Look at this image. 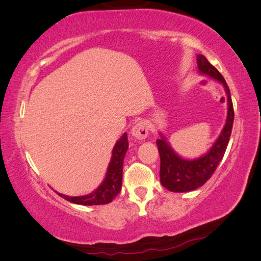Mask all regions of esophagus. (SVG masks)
<instances>
[{
    "instance_id": "1",
    "label": "esophagus",
    "mask_w": 261,
    "mask_h": 261,
    "mask_svg": "<svg viewBox=\"0 0 261 261\" xmlns=\"http://www.w3.org/2000/svg\"><path fill=\"white\" fill-rule=\"evenodd\" d=\"M149 134V129L148 126L144 123V122H139L137 123L134 127L132 128V136L136 139L143 140L145 138H147Z\"/></svg>"
}]
</instances>
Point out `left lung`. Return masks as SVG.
Segmentation results:
<instances>
[{
    "mask_svg": "<svg viewBox=\"0 0 261 261\" xmlns=\"http://www.w3.org/2000/svg\"><path fill=\"white\" fill-rule=\"evenodd\" d=\"M197 64H198V73L200 75L210 77L223 86L227 102L226 121L211 148L206 153L196 159H185L177 154L170 145L167 137L161 132L159 133L160 138L156 139V146L159 149L161 160L160 180L163 187L174 193L195 191L201 187L211 177L225 153L234 122L231 93L223 76L201 54L197 55Z\"/></svg>",
    "mask_w": 261,
    "mask_h": 261,
    "instance_id": "obj_1",
    "label": "left lung"
}]
</instances>
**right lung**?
Masks as SVG:
<instances>
[{
  "instance_id": "add662e5",
  "label": "right lung",
  "mask_w": 261,
  "mask_h": 261,
  "mask_svg": "<svg viewBox=\"0 0 261 261\" xmlns=\"http://www.w3.org/2000/svg\"><path fill=\"white\" fill-rule=\"evenodd\" d=\"M128 149L127 134L124 133L113 147L111 160H110L105 179L101 184L88 195L67 196L58 193L61 197L76 204L82 206H98L111 202L121 192L123 177V162L126 151Z\"/></svg>"
}]
</instances>
